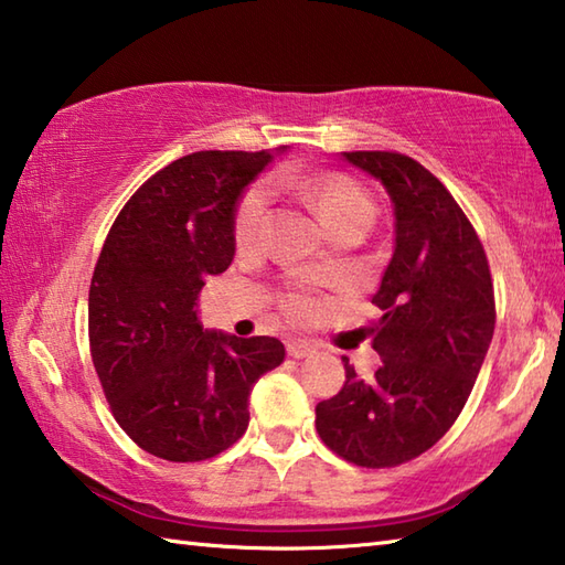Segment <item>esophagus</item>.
<instances>
[{
	"label": "esophagus",
	"instance_id": "obj_1",
	"mask_svg": "<svg viewBox=\"0 0 565 565\" xmlns=\"http://www.w3.org/2000/svg\"><path fill=\"white\" fill-rule=\"evenodd\" d=\"M286 353L291 358H309L316 353V345L311 341H303V338H294V341L286 343Z\"/></svg>",
	"mask_w": 565,
	"mask_h": 565
}]
</instances>
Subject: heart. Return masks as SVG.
<instances>
[{"label": "heart", "instance_id": "b5f03b06", "mask_svg": "<svg viewBox=\"0 0 565 565\" xmlns=\"http://www.w3.org/2000/svg\"><path fill=\"white\" fill-rule=\"evenodd\" d=\"M269 188L289 190L303 198L318 212L328 230L333 234L363 227L367 230L375 220L377 207L371 194L365 192L361 182L343 172H299V170H274L269 175ZM266 210H269V198L262 188H252L244 194L237 214H234V242L237 249L247 252L259 244L266 224ZM284 311L294 321H311L321 311V301L309 291H289L284 296Z\"/></svg>", "mask_w": 565, "mask_h": 565}]
</instances>
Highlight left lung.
<instances>
[{"label": "left lung", "instance_id": "1", "mask_svg": "<svg viewBox=\"0 0 565 565\" xmlns=\"http://www.w3.org/2000/svg\"><path fill=\"white\" fill-rule=\"evenodd\" d=\"M385 184L395 252L373 303V383L345 365L341 393L316 405L323 445L355 467L385 469L427 452L455 425L494 335L484 247L457 200L417 160L393 150L343 152Z\"/></svg>", "mask_w": 565, "mask_h": 565}]
</instances>
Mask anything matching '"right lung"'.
I'll return each mask as SVG.
<instances>
[{
    "label": "right lung",
    "instance_id": "right-lung-1",
    "mask_svg": "<svg viewBox=\"0 0 565 565\" xmlns=\"http://www.w3.org/2000/svg\"><path fill=\"white\" fill-rule=\"evenodd\" d=\"M269 152L200 150L158 170L113 222L88 291V343L116 423L168 461L217 457L247 433L249 393L284 363L271 335L204 331L207 274L234 259V207Z\"/></svg>",
    "mask_w": 565,
    "mask_h": 565
}]
</instances>
